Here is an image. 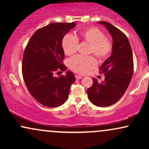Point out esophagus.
Listing matches in <instances>:
<instances>
[{
	"mask_svg": "<svg viewBox=\"0 0 149 149\" xmlns=\"http://www.w3.org/2000/svg\"><path fill=\"white\" fill-rule=\"evenodd\" d=\"M76 78L77 80H80V79H81L82 78H83V76H78V75H76Z\"/></svg>",
	"mask_w": 149,
	"mask_h": 149,
	"instance_id": "obj_1",
	"label": "esophagus"
}]
</instances>
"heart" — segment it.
<instances>
[{
    "instance_id": "heart-1",
    "label": "heart",
    "mask_w": 149,
    "mask_h": 149,
    "mask_svg": "<svg viewBox=\"0 0 149 149\" xmlns=\"http://www.w3.org/2000/svg\"><path fill=\"white\" fill-rule=\"evenodd\" d=\"M78 39L90 44L88 53H93L100 60H104L112 52L113 45L110 40L100 29L90 26L83 29L78 33ZM71 34H66L62 39V48L65 54L71 56L77 52L78 40ZM97 62L92 56L77 55L69 61V67L75 72L80 74L88 73L97 66Z\"/></svg>"
}]
</instances>
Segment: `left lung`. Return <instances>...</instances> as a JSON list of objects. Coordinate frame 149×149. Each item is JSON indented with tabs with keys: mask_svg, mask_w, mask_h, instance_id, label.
<instances>
[{
	"mask_svg": "<svg viewBox=\"0 0 149 149\" xmlns=\"http://www.w3.org/2000/svg\"><path fill=\"white\" fill-rule=\"evenodd\" d=\"M98 23L103 24L111 35L112 53L100 68V73L105 75V79L100 83L96 78H92L93 84L87 92L94 105L107 107L116 103L127 90L134 71V63L130 44L125 34L109 22Z\"/></svg>",
	"mask_w": 149,
	"mask_h": 149,
	"instance_id": "8db88e82",
	"label": "left lung"
}]
</instances>
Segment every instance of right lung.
<instances>
[{"instance_id":"1","label":"right lung","mask_w":149,"mask_h":149,"mask_svg":"<svg viewBox=\"0 0 149 149\" xmlns=\"http://www.w3.org/2000/svg\"><path fill=\"white\" fill-rule=\"evenodd\" d=\"M76 26V22L52 23L38 29L26 46L22 59V76L30 94L47 107L61 106L69 97L76 80L71 71L65 76L54 73L66 71L63 64L62 39Z\"/></svg>"}]
</instances>
